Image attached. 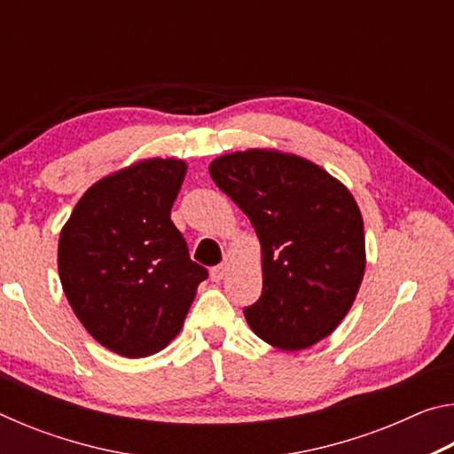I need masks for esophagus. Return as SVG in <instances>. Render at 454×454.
Segmentation results:
<instances>
[{"instance_id":"esophagus-1","label":"esophagus","mask_w":454,"mask_h":454,"mask_svg":"<svg viewBox=\"0 0 454 454\" xmlns=\"http://www.w3.org/2000/svg\"><path fill=\"white\" fill-rule=\"evenodd\" d=\"M226 272H228V266L226 264H218V266H214L212 270H210V278L214 282H220L226 276Z\"/></svg>"}]
</instances>
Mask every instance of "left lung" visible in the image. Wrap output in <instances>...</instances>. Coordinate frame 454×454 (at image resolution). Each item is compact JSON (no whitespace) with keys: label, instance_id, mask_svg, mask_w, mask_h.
<instances>
[{"label":"left lung","instance_id":"obj_1","mask_svg":"<svg viewBox=\"0 0 454 454\" xmlns=\"http://www.w3.org/2000/svg\"><path fill=\"white\" fill-rule=\"evenodd\" d=\"M210 176L250 218L262 246V296L244 309L254 334L302 350L347 317L364 276V224L344 184L294 153L220 156Z\"/></svg>","mask_w":454,"mask_h":454}]
</instances>
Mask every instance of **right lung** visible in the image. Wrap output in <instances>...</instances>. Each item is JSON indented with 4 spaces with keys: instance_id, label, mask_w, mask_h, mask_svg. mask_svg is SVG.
I'll return each instance as SVG.
<instances>
[{
    "instance_id": "add662e5",
    "label": "right lung",
    "mask_w": 454,
    "mask_h": 454,
    "mask_svg": "<svg viewBox=\"0 0 454 454\" xmlns=\"http://www.w3.org/2000/svg\"><path fill=\"white\" fill-rule=\"evenodd\" d=\"M184 176L182 160H142L96 182L61 228L58 270L67 302L116 355L150 356L170 344L208 278L170 220Z\"/></svg>"
}]
</instances>
